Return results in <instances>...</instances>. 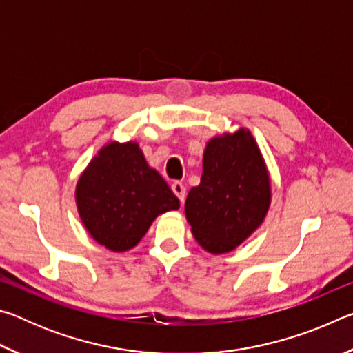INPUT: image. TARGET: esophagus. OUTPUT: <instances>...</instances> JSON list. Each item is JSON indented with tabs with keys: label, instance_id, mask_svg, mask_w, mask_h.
<instances>
[{
	"label": "esophagus",
	"instance_id": "esophagus-1",
	"mask_svg": "<svg viewBox=\"0 0 353 353\" xmlns=\"http://www.w3.org/2000/svg\"><path fill=\"white\" fill-rule=\"evenodd\" d=\"M171 190H172V193L177 196L179 201H181V204H183V201H185V187H183V185L181 182H174L171 185Z\"/></svg>",
	"mask_w": 353,
	"mask_h": 353
}]
</instances>
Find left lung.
Here are the masks:
<instances>
[{
  "label": "left lung",
  "instance_id": "left-lung-1",
  "mask_svg": "<svg viewBox=\"0 0 353 353\" xmlns=\"http://www.w3.org/2000/svg\"><path fill=\"white\" fill-rule=\"evenodd\" d=\"M271 198V174L259 143L248 128H240L207 141L201 183L190 190L185 216L199 246L221 255L259 229Z\"/></svg>",
  "mask_w": 353,
  "mask_h": 353
}]
</instances>
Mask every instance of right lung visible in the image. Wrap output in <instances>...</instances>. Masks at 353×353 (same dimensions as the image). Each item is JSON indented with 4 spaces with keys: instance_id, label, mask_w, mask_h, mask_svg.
Listing matches in <instances>:
<instances>
[{
    "instance_id": "obj_1",
    "label": "right lung",
    "mask_w": 353,
    "mask_h": 353,
    "mask_svg": "<svg viewBox=\"0 0 353 353\" xmlns=\"http://www.w3.org/2000/svg\"><path fill=\"white\" fill-rule=\"evenodd\" d=\"M74 199L88 234L112 252L135 248L159 214L179 208L168 183L132 140L99 149L77 179Z\"/></svg>"
}]
</instances>
